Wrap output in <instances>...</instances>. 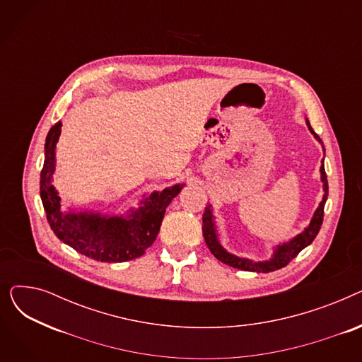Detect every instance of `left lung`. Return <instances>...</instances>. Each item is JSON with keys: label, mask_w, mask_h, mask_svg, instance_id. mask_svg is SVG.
Here are the masks:
<instances>
[{"label": "left lung", "mask_w": 362, "mask_h": 362, "mask_svg": "<svg viewBox=\"0 0 362 362\" xmlns=\"http://www.w3.org/2000/svg\"><path fill=\"white\" fill-rule=\"evenodd\" d=\"M307 126H308L310 132L314 135V138L322 145L320 136L313 130L308 120H307ZM322 151H325V146H322ZM320 175H321L322 191H325V194H322V199L318 204L317 210L314 211V216H313L310 224L299 235L293 236L288 242L276 245L273 248L274 251H273V255H272L270 259L252 261L250 258H242V257H238V255L229 252L227 250H224L220 239H218L211 204H208L205 206V211H204V216H202V233H204V239H205L208 250L211 251V254L218 261H221L227 265H230V267H233V269L243 270V272L269 273V272L279 270V269L284 267V265H288L303 248H307L308 245L313 243V240L315 239L317 233L320 232V227L322 224V216H325V205H326V201H327V197H329V183H327V176H326V170H325V158H322V161H321Z\"/></svg>", "instance_id": "1"}]
</instances>
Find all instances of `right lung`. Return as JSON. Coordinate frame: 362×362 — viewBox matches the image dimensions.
<instances>
[{"label": "right lung", "instance_id": "add662e5", "mask_svg": "<svg viewBox=\"0 0 362 362\" xmlns=\"http://www.w3.org/2000/svg\"><path fill=\"white\" fill-rule=\"evenodd\" d=\"M60 133L62 122H57L45 139V160L40 182L44 210L55 236L79 254L101 262H124L144 255L157 239L165 208L179 195L185 183L142 195L139 208H130L120 216L86 210L64 211L62 198L52 185L55 148Z\"/></svg>", "mask_w": 362, "mask_h": 362}]
</instances>
